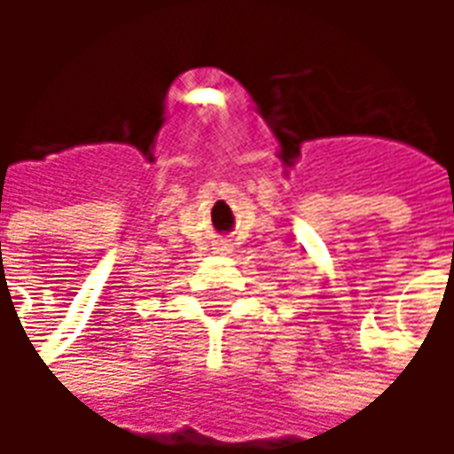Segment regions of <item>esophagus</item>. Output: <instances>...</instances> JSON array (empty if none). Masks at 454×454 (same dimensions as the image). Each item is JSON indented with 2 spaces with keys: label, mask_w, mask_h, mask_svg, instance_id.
Segmentation results:
<instances>
[{
  "label": "esophagus",
  "mask_w": 454,
  "mask_h": 454,
  "mask_svg": "<svg viewBox=\"0 0 454 454\" xmlns=\"http://www.w3.org/2000/svg\"><path fill=\"white\" fill-rule=\"evenodd\" d=\"M231 250H233L231 240H218V243H214V253H221V255H226V253H231Z\"/></svg>",
  "instance_id": "esophagus-1"
}]
</instances>
